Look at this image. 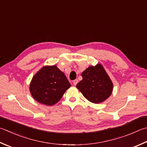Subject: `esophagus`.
<instances>
[{"mask_svg":"<svg viewBox=\"0 0 147 147\" xmlns=\"http://www.w3.org/2000/svg\"><path fill=\"white\" fill-rule=\"evenodd\" d=\"M78 83V80H74V81H73V85H76V84H77Z\"/></svg>","mask_w":147,"mask_h":147,"instance_id":"esophagus-1","label":"esophagus"}]
</instances>
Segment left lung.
Masks as SVG:
<instances>
[{
	"instance_id": "obj_1",
	"label": "left lung",
	"mask_w": 147,
	"mask_h": 147,
	"mask_svg": "<svg viewBox=\"0 0 147 147\" xmlns=\"http://www.w3.org/2000/svg\"><path fill=\"white\" fill-rule=\"evenodd\" d=\"M82 76L83 79L76 85V88L90 102H102L111 96L113 83L101 64L88 67L83 71Z\"/></svg>"
}]
</instances>
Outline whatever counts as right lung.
<instances>
[{
  "label": "right lung",
  "mask_w": 147,
  "mask_h": 147,
  "mask_svg": "<svg viewBox=\"0 0 147 147\" xmlns=\"http://www.w3.org/2000/svg\"><path fill=\"white\" fill-rule=\"evenodd\" d=\"M71 87L64 73L57 65H45L32 79L29 90L33 98L41 104L53 106Z\"/></svg>",
  "instance_id": "add662e5"
}]
</instances>
